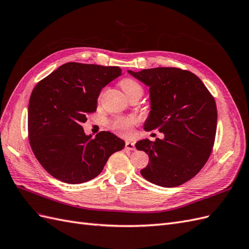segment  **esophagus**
Masks as SVG:
<instances>
[{
  "label": "esophagus",
  "mask_w": 249,
  "mask_h": 249,
  "mask_svg": "<svg viewBox=\"0 0 249 249\" xmlns=\"http://www.w3.org/2000/svg\"><path fill=\"white\" fill-rule=\"evenodd\" d=\"M125 149L127 150H135V144L131 141H126L125 142Z\"/></svg>",
  "instance_id": "1"
}]
</instances>
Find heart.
Returning <instances> with one entry per match:
<instances>
[{"label": "heart", "instance_id": "obj_1", "mask_svg": "<svg viewBox=\"0 0 249 249\" xmlns=\"http://www.w3.org/2000/svg\"><path fill=\"white\" fill-rule=\"evenodd\" d=\"M120 87L127 96L133 93H143V89L137 81L126 78L120 82ZM137 124V119L135 117L119 118L112 124V129L115 130L118 134L124 137H130L133 133V126Z\"/></svg>", "mask_w": 249, "mask_h": 249}]
</instances>
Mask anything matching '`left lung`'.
Returning a JSON list of instances; mask_svg holds the SVG:
<instances>
[{"label":"left lung","mask_w":249,"mask_h":249,"mask_svg":"<svg viewBox=\"0 0 249 249\" xmlns=\"http://www.w3.org/2000/svg\"><path fill=\"white\" fill-rule=\"evenodd\" d=\"M127 72L149 88L150 111L143 127L164 134L163 139H142L135 144L149 158L141 176L167 188L186 183L197 175L212 152L217 127L214 97L188 71L156 67Z\"/></svg>","instance_id":"8db88e82"}]
</instances>
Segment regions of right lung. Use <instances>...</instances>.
<instances>
[{
  "label": "right lung",
  "instance_id": "right-lung-1",
  "mask_svg": "<svg viewBox=\"0 0 249 249\" xmlns=\"http://www.w3.org/2000/svg\"><path fill=\"white\" fill-rule=\"evenodd\" d=\"M122 74L118 66L69 62L34 87L28 108L30 145L51 176L67 184L88 182L124 147L111 132L92 138L82 126L96 111L102 89Z\"/></svg>",
  "mask_w": 249,
  "mask_h": 249
}]
</instances>
